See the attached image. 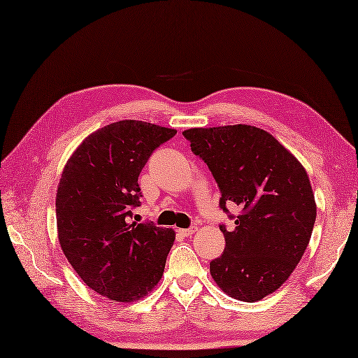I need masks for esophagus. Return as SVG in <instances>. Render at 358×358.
Here are the masks:
<instances>
[{
    "instance_id": "1",
    "label": "esophagus",
    "mask_w": 358,
    "mask_h": 358,
    "mask_svg": "<svg viewBox=\"0 0 358 358\" xmlns=\"http://www.w3.org/2000/svg\"><path fill=\"white\" fill-rule=\"evenodd\" d=\"M195 231H196V226H191L187 227V229H180V234L183 235V237H191L192 234H195Z\"/></svg>"
}]
</instances>
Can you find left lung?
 Instances as JSON below:
<instances>
[{
    "label": "left lung",
    "instance_id": "obj_1",
    "mask_svg": "<svg viewBox=\"0 0 358 358\" xmlns=\"http://www.w3.org/2000/svg\"><path fill=\"white\" fill-rule=\"evenodd\" d=\"M208 164L220 208L241 209L224 234V252L210 275L232 299L254 303L275 292L301 260L314 229L317 206L305 167L283 144L254 126L195 127L183 132Z\"/></svg>",
    "mask_w": 358,
    "mask_h": 358
}]
</instances>
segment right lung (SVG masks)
Segmentation results:
<instances>
[{
	"label": "right lung",
	"mask_w": 358,
	"mask_h": 358,
	"mask_svg": "<svg viewBox=\"0 0 358 358\" xmlns=\"http://www.w3.org/2000/svg\"><path fill=\"white\" fill-rule=\"evenodd\" d=\"M175 129L136 120L98 129L67 159L57 191L58 240L78 277L115 301L143 299L163 275L175 232L132 222L140 172Z\"/></svg>",
	"instance_id": "1"
}]
</instances>
